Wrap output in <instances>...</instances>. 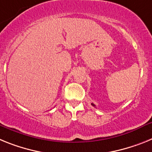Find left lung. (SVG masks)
I'll return each instance as SVG.
<instances>
[{"label":"left lung","mask_w":152,"mask_h":152,"mask_svg":"<svg viewBox=\"0 0 152 152\" xmlns=\"http://www.w3.org/2000/svg\"><path fill=\"white\" fill-rule=\"evenodd\" d=\"M92 105H93V106H96V105H94V104H92Z\"/></svg>","instance_id":"obj_1"}]
</instances>
